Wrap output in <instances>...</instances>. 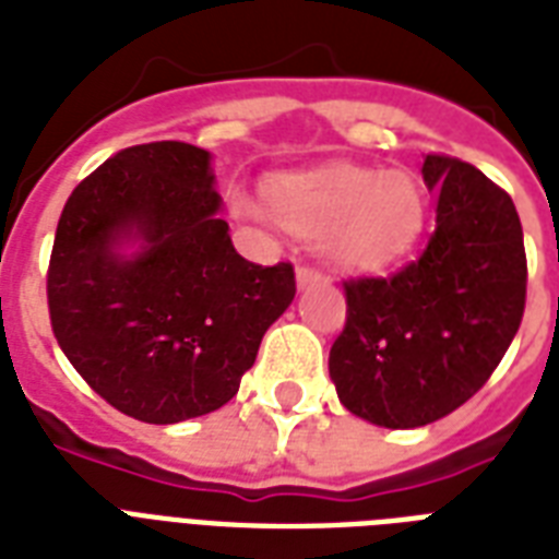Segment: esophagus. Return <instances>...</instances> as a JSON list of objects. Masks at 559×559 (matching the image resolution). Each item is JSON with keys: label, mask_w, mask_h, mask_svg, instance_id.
I'll use <instances>...</instances> for the list:
<instances>
[{"label": "esophagus", "mask_w": 559, "mask_h": 559, "mask_svg": "<svg viewBox=\"0 0 559 559\" xmlns=\"http://www.w3.org/2000/svg\"><path fill=\"white\" fill-rule=\"evenodd\" d=\"M322 270H316V266H310V263H301L296 270V281H298V287L305 289L310 287V284H316V281H322Z\"/></svg>", "instance_id": "esophagus-1"}]
</instances>
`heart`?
Listing matches in <instances>:
<instances>
[{"label": "heart", "mask_w": 559, "mask_h": 559, "mask_svg": "<svg viewBox=\"0 0 559 559\" xmlns=\"http://www.w3.org/2000/svg\"><path fill=\"white\" fill-rule=\"evenodd\" d=\"M271 211L237 193L243 217L275 219L301 237H324V252L342 270L377 272L415 246L426 217V197L403 170L333 168L287 174L270 186Z\"/></svg>", "instance_id": "obj_1"}]
</instances>
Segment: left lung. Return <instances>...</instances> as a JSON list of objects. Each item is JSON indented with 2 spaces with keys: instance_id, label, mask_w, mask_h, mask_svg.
<instances>
[{
  "instance_id": "1",
  "label": "left lung",
  "mask_w": 559,
  "mask_h": 559,
  "mask_svg": "<svg viewBox=\"0 0 559 559\" xmlns=\"http://www.w3.org/2000/svg\"><path fill=\"white\" fill-rule=\"evenodd\" d=\"M435 231L389 278L345 281L348 316L331 348L342 406L389 429L441 420L476 394L525 313L528 261L508 191L455 156L426 153Z\"/></svg>"
}]
</instances>
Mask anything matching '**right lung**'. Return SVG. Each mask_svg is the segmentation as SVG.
<instances>
[{
    "label": "right lung",
    "mask_w": 559,
    "mask_h": 559,
    "mask_svg": "<svg viewBox=\"0 0 559 559\" xmlns=\"http://www.w3.org/2000/svg\"><path fill=\"white\" fill-rule=\"evenodd\" d=\"M209 153L186 142L118 151L66 200L48 261V316L74 371L144 424L235 397L266 328L296 296L293 263L240 258L217 217ZM142 236L143 252L115 246Z\"/></svg>",
    "instance_id": "right-lung-1"
}]
</instances>
